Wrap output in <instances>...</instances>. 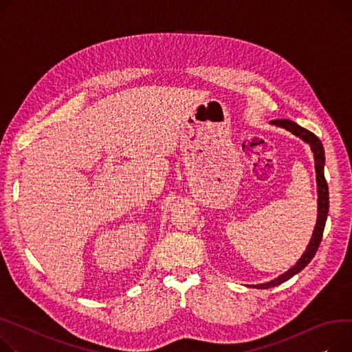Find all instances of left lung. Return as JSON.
I'll use <instances>...</instances> for the list:
<instances>
[{
	"mask_svg": "<svg viewBox=\"0 0 352 352\" xmlns=\"http://www.w3.org/2000/svg\"><path fill=\"white\" fill-rule=\"evenodd\" d=\"M272 124L277 126V127H283L287 131L293 133L294 135H297L298 138H301L302 142H306L307 144H310V148L314 154V162H316V174H317V194H318V214H317V223L313 232L311 241L306 249V252L302 253V256L300 257V261L290 267L287 272H285L283 274H280L278 277L270 280L267 283H262V285H254V289H270L274 286L282 285L286 280H289L290 277H293L294 274H297L298 272H301L304 267H306L311 259L314 257L320 242L322 239V232H324V226H325V221H327V215H329V185H327V181L324 178V148L322 144L320 142V138L313 134L311 131L302 129L301 126H298L297 123L292 122V120H272Z\"/></svg>",
	"mask_w": 352,
	"mask_h": 352,
	"instance_id": "obj_1",
	"label": "left lung"
}]
</instances>
